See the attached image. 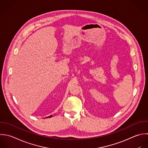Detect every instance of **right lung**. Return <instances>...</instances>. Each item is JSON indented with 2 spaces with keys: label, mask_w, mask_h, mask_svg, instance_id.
<instances>
[{
  "label": "right lung",
  "mask_w": 148,
  "mask_h": 148,
  "mask_svg": "<svg viewBox=\"0 0 148 148\" xmlns=\"http://www.w3.org/2000/svg\"><path fill=\"white\" fill-rule=\"evenodd\" d=\"M52 115H51V116H48V117H51Z\"/></svg>",
  "instance_id": "add662e5"
}]
</instances>
